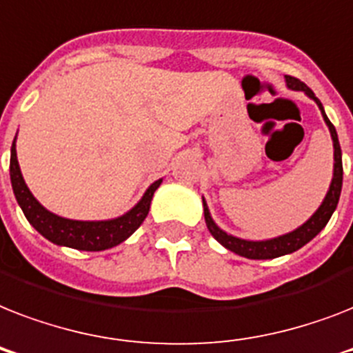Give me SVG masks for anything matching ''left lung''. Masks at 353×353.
I'll return each mask as SVG.
<instances>
[{"instance_id":"obj_1","label":"left lung","mask_w":353,"mask_h":353,"mask_svg":"<svg viewBox=\"0 0 353 353\" xmlns=\"http://www.w3.org/2000/svg\"><path fill=\"white\" fill-rule=\"evenodd\" d=\"M285 84H288V88L293 91H304L310 99H313V101L317 102L319 110L323 113L324 122H326V126L330 128L332 141H334V177H332V185H330L328 194H326V198H324V201L321 203V207L315 210V214H313L306 223H302L299 229H295V231L279 236V238H271V240L251 241L241 240V238H236V236L232 234H227L225 231H221L220 227L216 225L214 220H212V216H210L209 212V207H207V203H205L203 199L205 223H207V229L210 231V234L214 236L216 240L220 241L225 249L236 252V254H240V256L251 258V260H268V258L284 256V254L295 252L296 249H301L302 245H306L307 241L313 240V238L326 227V223H328L332 214H334V210L337 209L341 188H343V154H341V144L339 139H337V132H335L334 124H332L330 119L326 117L321 101H319L317 97H315V93H313L304 82H301V80L295 79V77L285 74Z\"/></svg>"}]
</instances>
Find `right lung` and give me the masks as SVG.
I'll list each match as a JSON object with an SVG mask.
<instances>
[{
    "instance_id": "1",
    "label": "right lung",
    "mask_w": 353,
    "mask_h": 353,
    "mask_svg": "<svg viewBox=\"0 0 353 353\" xmlns=\"http://www.w3.org/2000/svg\"><path fill=\"white\" fill-rule=\"evenodd\" d=\"M163 179H157L148 187L135 207L128 210L126 214L104 221H79L68 220L62 216H57L40 205V201L32 196L29 187L25 185L21 170H19L18 157H16V139L10 148V183H12L14 196L18 199V205L23 210L25 218L29 223L57 245H65L79 249V251H104L110 247L130 238L148 216L150 203L154 198V192L159 188Z\"/></svg>"
}]
</instances>
